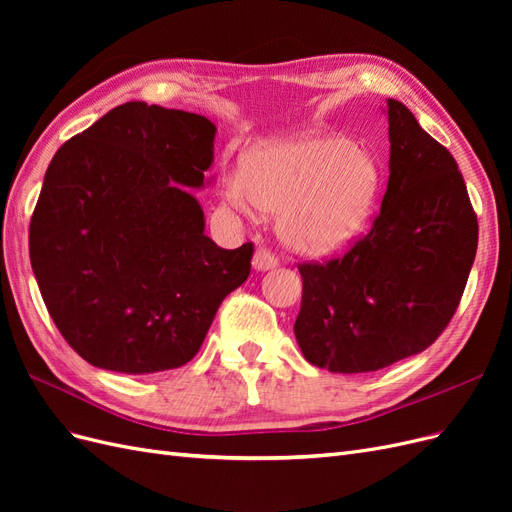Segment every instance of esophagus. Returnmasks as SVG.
Masks as SVG:
<instances>
[{"label": "esophagus", "mask_w": 512, "mask_h": 512, "mask_svg": "<svg viewBox=\"0 0 512 512\" xmlns=\"http://www.w3.org/2000/svg\"><path fill=\"white\" fill-rule=\"evenodd\" d=\"M277 267V258L271 254L267 247H258L254 254V269L256 271H271Z\"/></svg>", "instance_id": "1"}]
</instances>
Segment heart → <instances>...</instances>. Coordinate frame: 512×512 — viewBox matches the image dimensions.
I'll use <instances>...</instances> for the list:
<instances>
[{
  "instance_id": "obj_1",
  "label": "heart",
  "mask_w": 512,
  "mask_h": 512,
  "mask_svg": "<svg viewBox=\"0 0 512 512\" xmlns=\"http://www.w3.org/2000/svg\"><path fill=\"white\" fill-rule=\"evenodd\" d=\"M382 190V168L339 136H299L256 147L228 179L237 207L280 213V237L294 252H342L367 228Z\"/></svg>"
}]
</instances>
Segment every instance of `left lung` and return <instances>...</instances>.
I'll return each mask as SVG.
<instances>
[{"label": "left lung", "mask_w": 512, "mask_h": 512, "mask_svg": "<svg viewBox=\"0 0 512 512\" xmlns=\"http://www.w3.org/2000/svg\"><path fill=\"white\" fill-rule=\"evenodd\" d=\"M389 185L371 230L346 254L303 262L294 322L305 359L365 374L429 348L455 316L478 220L451 151L389 100Z\"/></svg>", "instance_id": "left-lung-1"}]
</instances>
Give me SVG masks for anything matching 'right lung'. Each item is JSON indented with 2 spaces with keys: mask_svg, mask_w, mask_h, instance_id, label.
<instances>
[{
  "mask_svg": "<svg viewBox=\"0 0 512 512\" xmlns=\"http://www.w3.org/2000/svg\"><path fill=\"white\" fill-rule=\"evenodd\" d=\"M203 117L126 102L61 145L29 222L46 309L87 363L156 374L192 361L215 312L252 269L222 250L198 200L213 162Z\"/></svg>",
  "mask_w": 512,
  "mask_h": 512,
  "instance_id": "add662e5",
  "label": "right lung"
}]
</instances>
